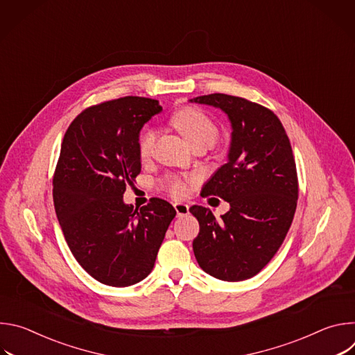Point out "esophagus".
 <instances>
[{
    "label": "esophagus",
    "mask_w": 355,
    "mask_h": 355,
    "mask_svg": "<svg viewBox=\"0 0 355 355\" xmlns=\"http://www.w3.org/2000/svg\"><path fill=\"white\" fill-rule=\"evenodd\" d=\"M174 209L177 212L178 216H184V215H188L189 212V207L187 204H182V202H175L174 204Z\"/></svg>",
    "instance_id": "esophagus-1"
}]
</instances>
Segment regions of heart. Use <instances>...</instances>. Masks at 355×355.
I'll use <instances>...</instances> for the list:
<instances>
[{
	"mask_svg": "<svg viewBox=\"0 0 355 355\" xmlns=\"http://www.w3.org/2000/svg\"><path fill=\"white\" fill-rule=\"evenodd\" d=\"M173 125L178 129V132L185 137V140L193 146L196 143H207L211 147L216 143L219 137L218 125L209 118L204 111L193 107H187L180 110L173 116ZM156 141V130L148 129L139 139V156L141 159H147ZM168 189L175 196H182L187 192V184L181 180L173 178L168 182Z\"/></svg>",
	"mask_w": 355,
	"mask_h": 355,
	"instance_id": "b5f03b06",
	"label": "heart"
}]
</instances>
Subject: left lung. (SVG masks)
Instances as JSON below:
<instances>
[{"label": "left lung", "instance_id": "1", "mask_svg": "<svg viewBox=\"0 0 355 355\" xmlns=\"http://www.w3.org/2000/svg\"><path fill=\"white\" fill-rule=\"evenodd\" d=\"M220 108L232 123L227 163L202 188L230 204L218 220L193 205L199 222L192 243L199 267L222 281L259 274L281 247L296 211L297 175L288 135L268 108L240 96L209 94L191 103Z\"/></svg>", "mask_w": 355, "mask_h": 355}]
</instances>
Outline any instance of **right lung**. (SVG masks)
<instances>
[{
  "label": "right lung",
  "mask_w": 355,
  "mask_h": 355,
  "mask_svg": "<svg viewBox=\"0 0 355 355\" xmlns=\"http://www.w3.org/2000/svg\"><path fill=\"white\" fill-rule=\"evenodd\" d=\"M159 101L123 96L84 110L69 126L53 175V202L78 264L96 281L129 286L155 267L177 212L151 198L140 209L123 202L140 174L139 133Z\"/></svg>",
  "instance_id": "add662e5"
}]
</instances>
